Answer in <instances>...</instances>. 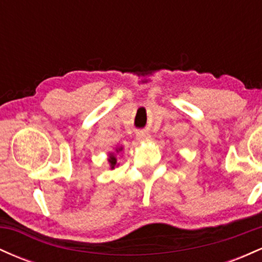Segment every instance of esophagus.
Here are the masks:
<instances>
[{
	"label": "esophagus",
	"mask_w": 262,
	"mask_h": 262,
	"mask_svg": "<svg viewBox=\"0 0 262 262\" xmlns=\"http://www.w3.org/2000/svg\"><path fill=\"white\" fill-rule=\"evenodd\" d=\"M149 138H150V134L146 130H140V132H138V133H137V139L140 140V141L149 139Z\"/></svg>",
	"instance_id": "1"
}]
</instances>
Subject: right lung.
<instances>
[{"label":"right lung","mask_w":262,"mask_h":262,"mask_svg":"<svg viewBox=\"0 0 262 262\" xmlns=\"http://www.w3.org/2000/svg\"><path fill=\"white\" fill-rule=\"evenodd\" d=\"M122 148H118L116 149V151H121ZM108 162H110V166H111V170H113L114 167L117 166V159H116V155H114V152H110V155H108Z\"/></svg>","instance_id":"1"}]
</instances>
